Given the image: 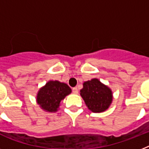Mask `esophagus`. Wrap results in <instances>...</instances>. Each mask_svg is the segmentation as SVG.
<instances>
[{"mask_svg": "<svg viewBox=\"0 0 149 149\" xmlns=\"http://www.w3.org/2000/svg\"><path fill=\"white\" fill-rule=\"evenodd\" d=\"M72 93H74V94H77L78 93V89L77 87H73L72 88Z\"/></svg>", "mask_w": 149, "mask_h": 149, "instance_id": "34e87169", "label": "esophagus"}]
</instances>
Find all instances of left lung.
Masks as SVG:
<instances>
[{"label":"left lung","instance_id":"left-lung-1","mask_svg":"<svg viewBox=\"0 0 149 149\" xmlns=\"http://www.w3.org/2000/svg\"><path fill=\"white\" fill-rule=\"evenodd\" d=\"M80 96L87 108L93 113H101L107 111L113 101L111 89L97 78L84 82Z\"/></svg>","mask_w":149,"mask_h":149}]
</instances>
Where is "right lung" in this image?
Returning a JSON list of instances; mask_svg holds the SVG:
<instances>
[{
	"label": "right lung",
	"instance_id": "obj_1",
	"mask_svg": "<svg viewBox=\"0 0 149 149\" xmlns=\"http://www.w3.org/2000/svg\"><path fill=\"white\" fill-rule=\"evenodd\" d=\"M71 92V88L65 83L49 80L38 90L36 102L43 111L54 113L59 108L60 102Z\"/></svg>",
	"mask_w": 149,
	"mask_h": 149
}]
</instances>
